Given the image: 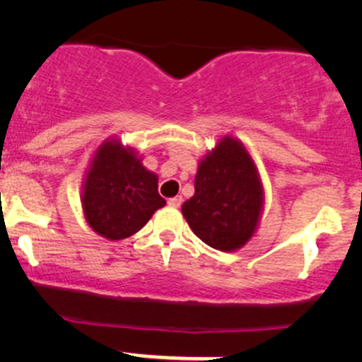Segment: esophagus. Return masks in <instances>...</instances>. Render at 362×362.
I'll list each match as a JSON object with an SVG mask.
<instances>
[{
	"label": "esophagus",
	"instance_id": "1",
	"mask_svg": "<svg viewBox=\"0 0 362 362\" xmlns=\"http://www.w3.org/2000/svg\"><path fill=\"white\" fill-rule=\"evenodd\" d=\"M168 204H170V206H173V208H178L182 204V198H180V196L170 198V199H168Z\"/></svg>",
	"mask_w": 362,
	"mask_h": 362
}]
</instances>
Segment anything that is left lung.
I'll use <instances>...</instances> for the list:
<instances>
[{"label": "left lung", "mask_w": 362, "mask_h": 362, "mask_svg": "<svg viewBox=\"0 0 362 362\" xmlns=\"http://www.w3.org/2000/svg\"><path fill=\"white\" fill-rule=\"evenodd\" d=\"M264 208L257 164L238 138L226 134L199 159L194 196L182 214L199 240L211 249L235 252L255 235Z\"/></svg>", "instance_id": "obj_1"}]
</instances>
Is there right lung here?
Masks as SVG:
<instances>
[{"mask_svg":"<svg viewBox=\"0 0 362 362\" xmlns=\"http://www.w3.org/2000/svg\"><path fill=\"white\" fill-rule=\"evenodd\" d=\"M158 180L134 148L107 138L94 151L82 182L80 202L89 228L112 242L140 231L166 204Z\"/></svg>","mask_w":362,"mask_h":362,"instance_id":"right-lung-1","label":"right lung"}]
</instances>
